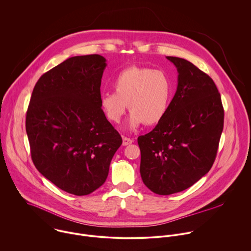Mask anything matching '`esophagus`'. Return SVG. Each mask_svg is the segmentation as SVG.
<instances>
[{
    "mask_svg": "<svg viewBox=\"0 0 251 251\" xmlns=\"http://www.w3.org/2000/svg\"><path fill=\"white\" fill-rule=\"evenodd\" d=\"M132 142H133V140H132L131 138H128V137H126V136L123 137V145H124V146L129 145V144H131Z\"/></svg>",
    "mask_w": 251,
    "mask_h": 251,
    "instance_id": "obj_1",
    "label": "esophagus"
}]
</instances>
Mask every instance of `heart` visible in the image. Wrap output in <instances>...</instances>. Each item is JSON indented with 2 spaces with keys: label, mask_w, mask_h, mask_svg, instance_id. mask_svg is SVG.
I'll return each mask as SVG.
<instances>
[{
  "label": "heart",
  "mask_w": 251,
  "mask_h": 251,
  "mask_svg": "<svg viewBox=\"0 0 251 251\" xmlns=\"http://www.w3.org/2000/svg\"><path fill=\"white\" fill-rule=\"evenodd\" d=\"M114 91L101 94L100 106L111 122L118 124L131 112L127 126L136 129L143 123L153 126L166 116L172 100L173 85L169 75L159 70L129 67L123 70L113 81Z\"/></svg>",
  "instance_id": "heart-1"
}]
</instances>
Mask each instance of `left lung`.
Listing matches in <instances>:
<instances>
[{
	"label": "left lung",
	"instance_id": "1",
	"mask_svg": "<svg viewBox=\"0 0 251 251\" xmlns=\"http://www.w3.org/2000/svg\"><path fill=\"white\" fill-rule=\"evenodd\" d=\"M167 59L178 73L176 94L165 118L137 138L141 178L160 195L182 191L210 171L224 127L221 95L213 79L184 59Z\"/></svg>",
	"mask_w": 251,
	"mask_h": 251
}]
</instances>
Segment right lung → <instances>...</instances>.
I'll use <instances>...</instances> for the list:
<instances>
[{
	"mask_svg": "<svg viewBox=\"0 0 251 251\" xmlns=\"http://www.w3.org/2000/svg\"><path fill=\"white\" fill-rule=\"evenodd\" d=\"M106 59L72 57L34 86L25 127L36 169L62 190L87 195L106 180L123 143L100 106Z\"/></svg>",
	"mask_w": 251,
	"mask_h": 251,
	"instance_id": "obj_1",
	"label": "right lung"
}]
</instances>
